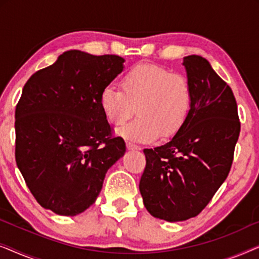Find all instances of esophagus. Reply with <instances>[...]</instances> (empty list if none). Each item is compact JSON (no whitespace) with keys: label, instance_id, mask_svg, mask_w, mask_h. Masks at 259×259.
<instances>
[{"label":"esophagus","instance_id":"esophagus-1","mask_svg":"<svg viewBox=\"0 0 259 259\" xmlns=\"http://www.w3.org/2000/svg\"><path fill=\"white\" fill-rule=\"evenodd\" d=\"M126 146H127V150H130V151L140 150V147L138 146V145H134L133 143H126Z\"/></svg>","mask_w":259,"mask_h":259}]
</instances>
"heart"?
I'll return each mask as SVG.
<instances>
[{"instance_id": "b5f03b06", "label": "heart", "mask_w": 259, "mask_h": 259, "mask_svg": "<svg viewBox=\"0 0 259 259\" xmlns=\"http://www.w3.org/2000/svg\"><path fill=\"white\" fill-rule=\"evenodd\" d=\"M102 112L109 122L121 126L127 139L151 141L160 134L169 138L185 123L192 106V90L185 75L171 73L153 63H140L131 68L122 79V88L114 83L104 88L100 95Z\"/></svg>"}]
</instances>
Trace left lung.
<instances>
[{"instance_id": "obj_1", "label": "left lung", "mask_w": 259, "mask_h": 259, "mask_svg": "<svg viewBox=\"0 0 259 259\" xmlns=\"http://www.w3.org/2000/svg\"><path fill=\"white\" fill-rule=\"evenodd\" d=\"M192 90L186 121L168 143L145 148L139 190L146 210L175 223L196 217L228 177L240 132L229 84L199 55L183 60Z\"/></svg>"}]
</instances>
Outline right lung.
<instances>
[{"instance_id": "add662e5", "label": "right lung", "mask_w": 259, "mask_h": 259, "mask_svg": "<svg viewBox=\"0 0 259 259\" xmlns=\"http://www.w3.org/2000/svg\"><path fill=\"white\" fill-rule=\"evenodd\" d=\"M123 62L74 49L24 84L15 111V158L42 207L72 217L87 210L108 168L125 154V141L112 137L100 105Z\"/></svg>"}]
</instances>
